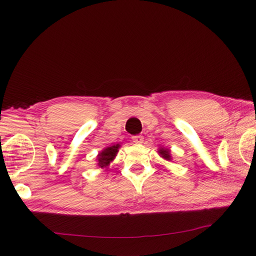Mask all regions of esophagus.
I'll return each instance as SVG.
<instances>
[{"label":"esophagus","instance_id":"obj_1","mask_svg":"<svg viewBox=\"0 0 256 256\" xmlns=\"http://www.w3.org/2000/svg\"><path fill=\"white\" fill-rule=\"evenodd\" d=\"M143 136H140V135H136V136H133L132 138V143L134 144H142L143 143Z\"/></svg>","mask_w":256,"mask_h":256}]
</instances>
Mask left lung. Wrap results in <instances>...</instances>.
<instances>
[{"label":"left lung","mask_w":256,"mask_h":256,"mask_svg":"<svg viewBox=\"0 0 256 256\" xmlns=\"http://www.w3.org/2000/svg\"><path fill=\"white\" fill-rule=\"evenodd\" d=\"M158 155L164 158L167 162H172V154H170V150L167 148H158Z\"/></svg>","instance_id":"obj_1"}]
</instances>
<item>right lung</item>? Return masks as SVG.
<instances>
[{
	"mask_svg": "<svg viewBox=\"0 0 256 256\" xmlns=\"http://www.w3.org/2000/svg\"><path fill=\"white\" fill-rule=\"evenodd\" d=\"M120 148H121V145L116 144L103 148L96 156V166H99L100 168H108L110 166L111 162L116 157Z\"/></svg>",
	"mask_w": 256,
	"mask_h": 256,
	"instance_id": "obj_1",
	"label": "right lung"
}]
</instances>
